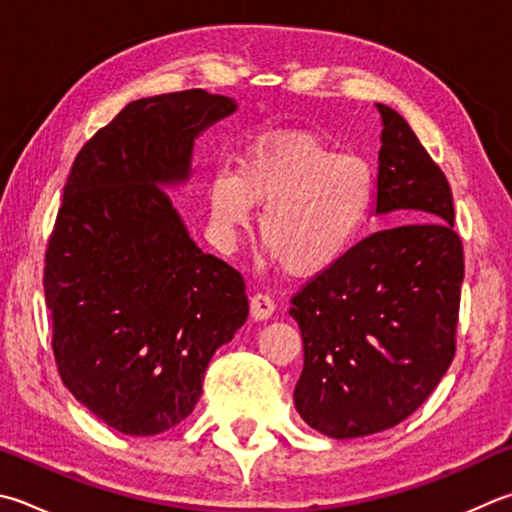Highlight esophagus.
<instances>
[{
    "label": "esophagus",
    "instance_id": "obj_1",
    "mask_svg": "<svg viewBox=\"0 0 512 512\" xmlns=\"http://www.w3.org/2000/svg\"><path fill=\"white\" fill-rule=\"evenodd\" d=\"M273 311H275V302H273L271 295L255 293L253 297H250V315H253L255 320L271 318Z\"/></svg>",
    "mask_w": 512,
    "mask_h": 512
}]
</instances>
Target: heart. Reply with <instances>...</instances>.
<instances>
[{"label":"heart","instance_id":"1","mask_svg":"<svg viewBox=\"0 0 512 512\" xmlns=\"http://www.w3.org/2000/svg\"><path fill=\"white\" fill-rule=\"evenodd\" d=\"M376 199L374 167L313 136L288 134L257 145L235 176L210 183V215L228 237L246 230L250 206H264L259 235L297 275L331 268L362 235Z\"/></svg>","mask_w":512,"mask_h":512}]
</instances>
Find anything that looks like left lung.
I'll return each instance as SVG.
<instances>
[{"instance_id":"obj_1","label":"left lung","mask_w":512,"mask_h":512,"mask_svg":"<svg viewBox=\"0 0 512 512\" xmlns=\"http://www.w3.org/2000/svg\"><path fill=\"white\" fill-rule=\"evenodd\" d=\"M376 212L412 224L349 248L291 297L304 367L293 401L331 439L394 427L423 405L457 353L463 241L450 183L407 120L380 105Z\"/></svg>"}]
</instances>
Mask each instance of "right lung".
Returning <instances> with one entry per match:
<instances>
[{
  "label": "right lung",
  "instance_id": "right-lung-1",
  "mask_svg": "<svg viewBox=\"0 0 512 512\" xmlns=\"http://www.w3.org/2000/svg\"><path fill=\"white\" fill-rule=\"evenodd\" d=\"M237 109L203 89L129 102L82 145L44 255L62 383L109 427L154 436L197 405L248 318L244 277L203 253L156 183L183 181L203 127Z\"/></svg>",
  "mask_w": 512,
  "mask_h": 512
}]
</instances>
